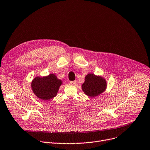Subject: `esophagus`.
<instances>
[{"label":"esophagus","instance_id":"obj_1","mask_svg":"<svg viewBox=\"0 0 150 150\" xmlns=\"http://www.w3.org/2000/svg\"><path fill=\"white\" fill-rule=\"evenodd\" d=\"M69 85H76V81H70L69 82Z\"/></svg>","mask_w":150,"mask_h":150}]
</instances>
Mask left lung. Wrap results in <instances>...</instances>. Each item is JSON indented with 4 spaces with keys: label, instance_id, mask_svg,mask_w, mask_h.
Masks as SVG:
<instances>
[{
    "label": "left lung",
    "instance_id": "obj_1",
    "mask_svg": "<svg viewBox=\"0 0 150 150\" xmlns=\"http://www.w3.org/2000/svg\"><path fill=\"white\" fill-rule=\"evenodd\" d=\"M106 86V81L103 78L93 74H89L86 76L81 88L86 95L95 97L102 93L105 90Z\"/></svg>",
    "mask_w": 150,
    "mask_h": 150
}]
</instances>
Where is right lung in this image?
<instances>
[{
	"instance_id": "1",
	"label": "right lung",
	"mask_w": 150,
	"mask_h": 150,
	"mask_svg": "<svg viewBox=\"0 0 150 150\" xmlns=\"http://www.w3.org/2000/svg\"><path fill=\"white\" fill-rule=\"evenodd\" d=\"M62 81L55 74H51L45 77H36L31 83V88L34 93L42 100H49L55 97Z\"/></svg>"
}]
</instances>
